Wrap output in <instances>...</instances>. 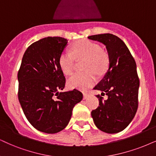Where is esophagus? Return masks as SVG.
Masks as SVG:
<instances>
[{"label":"esophagus","mask_w":156,"mask_h":156,"mask_svg":"<svg viewBox=\"0 0 156 156\" xmlns=\"http://www.w3.org/2000/svg\"><path fill=\"white\" fill-rule=\"evenodd\" d=\"M88 96H89V93H87V92L83 93V99H86Z\"/></svg>","instance_id":"34e87169"}]
</instances>
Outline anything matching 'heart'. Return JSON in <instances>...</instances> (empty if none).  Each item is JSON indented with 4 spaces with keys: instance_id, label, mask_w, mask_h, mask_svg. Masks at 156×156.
Wrapping results in <instances>:
<instances>
[{
    "instance_id": "b5f03b06",
    "label": "heart",
    "mask_w": 156,
    "mask_h": 156,
    "mask_svg": "<svg viewBox=\"0 0 156 156\" xmlns=\"http://www.w3.org/2000/svg\"><path fill=\"white\" fill-rule=\"evenodd\" d=\"M75 58H86L83 73H76L68 80V86L71 88L86 90L96 83V73L102 74L109 66V56L101 50V47L96 43L88 39L78 42L72 46V51H64L59 58V65L62 71L66 75L72 73ZM92 69V71H90Z\"/></svg>"
}]
</instances>
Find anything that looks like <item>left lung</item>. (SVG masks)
I'll return each mask as SVG.
<instances>
[{"label": "left lung", "mask_w": 156, "mask_h": 156, "mask_svg": "<svg viewBox=\"0 0 156 156\" xmlns=\"http://www.w3.org/2000/svg\"><path fill=\"white\" fill-rule=\"evenodd\" d=\"M88 38L105 45L109 60L104 78L94 88L108 98L96 96L99 106L91 112V117L101 131L119 133L133 119L138 106L140 81L135 61L125 42L115 35L96 34Z\"/></svg>", "instance_id": "8db88e82"}]
</instances>
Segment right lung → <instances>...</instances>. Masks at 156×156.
<instances>
[{"instance_id": "obj_1", "label": "right lung", "mask_w": 156, "mask_h": 156, "mask_svg": "<svg viewBox=\"0 0 156 156\" xmlns=\"http://www.w3.org/2000/svg\"><path fill=\"white\" fill-rule=\"evenodd\" d=\"M68 40L48 37L31 44L23 54L18 73L19 100L26 117L37 130L54 134L64 129L72 111L83 99L74 89L62 91L66 78L59 58Z\"/></svg>"}]
</instances>
